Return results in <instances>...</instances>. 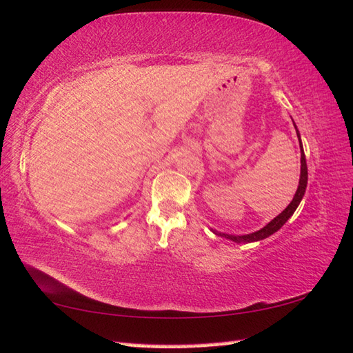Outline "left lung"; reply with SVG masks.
I'll use <instances>...</instances> for the list:
<instances>
[{
    "mask_svg": "<svg viewBox=\"0 0 353 353\" xmlns=\"http://www.w3.org/2000/svg\"><path fill=\"white\" fill-rule=\"evenodd\" d=\"M293 125H294V123H293ZM294 128H296V125H294ZM296 134H298V138H299V147H301V179H299V186H298V190H296V194H294L293 200L290 201L289 206L285 208L276 218H274L272 221H270L268 225H265L263 228H260L259 232H254V233H250V234H242V236H234V234H225V233L214 232L215 234H218L221 237H225V239H230V241L237 242V243H250V242H257V241H261V239H266V237H269L270 234H274L275 232L280 230V228L285 223H288V219L294 214V210H296V208L299 206V203L302 200V196H304V194H305L307 180H308L307 161H305L304 149H302V143H301V137H299L298 129H296Z\"/></svg>",
    "mask_w": 353,
    "mask_h": 353,
    "instance_id": "8db88e82",
    "label": "left lung"
}]
</instances>
